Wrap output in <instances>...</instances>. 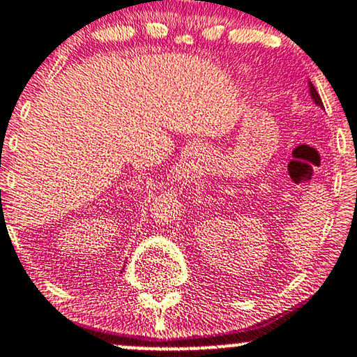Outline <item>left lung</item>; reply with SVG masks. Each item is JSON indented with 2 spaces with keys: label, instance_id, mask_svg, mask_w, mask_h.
<instances>
[{
  "label": "left lung",
  "instance_id": "left-lung-1",
  "mask_svg": "<svg viewBox=\"0 0 357 357\" xmlns=\"http://www.w3.org/2000/svg\"><path fill=\"white\" fill-rule=\"evenodd\" d=\"M309 93H311V98L314 100V103H316L317 107L324 108V105H322V100H321V96H319V93H317V91H316V88L312 86V83H311V82H309Z\"/></svg>",
  "mask_w": 357,
  "mask_h": 357
}]
</instances>
